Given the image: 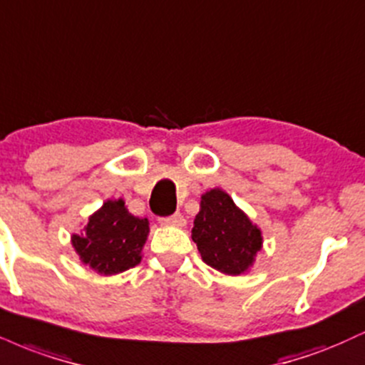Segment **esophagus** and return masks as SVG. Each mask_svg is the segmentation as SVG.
I'll use <instances>...</instances> for the list:
<instances>
[{
    "label": "esophagus",
    "mask_w": 365,
    "mask_h": 365,
    "mask_svg": "<svg viewBox=\"0 0 365 365\" xmlns=\"http://www.w3.org/2000/svg\"><path fill=\"white\" fill-rule=\"evenodd\" d=\"M160 222L165 226H183L185 225V219H183V216L180 212H175L168 217H161Z\"/></svg>",
    "instance_id": "esophagus-1"
}]
</instances>
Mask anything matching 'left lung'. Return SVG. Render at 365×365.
<instances>
[{"label":"left lung","mask_w":365,"mask_h":365,"mask_svg":"<svg viewBox=\"0 0 365 365\" xmlns=\"http://www.w3.org/2000/svg\"><path fill=\"white\" fill-rule=\"evenodd\" d=\"M192 240L202 260L227 275L243 274L262 248L260 230L236 207L226 192L217 188L202 195Z\"/></svg>","instance_id":"1"}]
</instances>
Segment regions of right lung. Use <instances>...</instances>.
Returning a JSON list of instances; mask_svg holds the SVG:
<instances>
[{
	"label": "right lung",
	"instance_id": "obj_1",
	"mask_svg": "<svg viewBox=\"0 0 365 365\" xmlns=\"http://www.w3.org/2000/svg\"><path fill=\"white\" fill-rule=\"evenodd\" d=\"M148 231V219L133 216L124 200H107L81 235L73 236V247L91 269L112 275L138 265Z\"/></svg>",
	"mask_w": 365,
	"mask_h": 365
}]
</instances>
